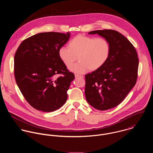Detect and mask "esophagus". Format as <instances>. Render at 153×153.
Masks as SVG:
<instances>
[{
  "label": "esophagus",
  "instance_id": "1",
  "mask_svg": "<svg viewBox=\"0 0 153 153\" xmlns=\"http://www.w3.org/2000/svg\"><path fill=\"white\" fill-rule=\"evenodd\" d=\"M75 78H83L84 77L82 75H78V74H75Z\"/></svg>",
  "mask_w": 153,
  "mask_h": 153
}]
</instances>
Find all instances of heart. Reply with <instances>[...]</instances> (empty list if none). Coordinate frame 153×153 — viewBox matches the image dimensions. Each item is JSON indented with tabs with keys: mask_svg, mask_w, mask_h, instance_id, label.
I'll return each instance as SVG.
<instances>
[{
	"mask_svg": "<svg viewBox=\"0 0 153 153\" xmlns=\"http://www.w3.org/2000/svg\"><path fill=\"white\" fill-rule=\"evenodd\" d=\"M109 41L103 37H92L78 35L69 42V48L62 46L58 50L61 61L66 66L71 65L78 55V62L69 68L75 74H84L96 70L103 65L110 53Z\"/></svg>",
	"mask_w": 153,
	"mask_h": 153,
	"instance_id": "heart-1",
	"label": "heart"
}]
</instances>
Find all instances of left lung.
<instances>
[{
	"instance_id": "left-lung-1",
	"label": "left lung",
	"mask_w": 153,
	"mask_h": 153,
	"mask_svg": "<svg viewBox=\"0 0 153 153\" xmlns=\"http://www.w3.org/2000/svg\"><path fill=\"white\" fill-rule=\"evenodd\" d=\"M88 33L106 38L111 51L103 65L85 75V97L95 109H111L118 105L135 85L139 64L137 53L132 44L116 30H97Z\"/></svg>"
}]
</instances>
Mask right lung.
<instances>
[{"label":"right lung","mask_w":153,"mask_h":153,"mask_svg":"<svg viewBox=\"0 0 153 153\" xmlns=\"http://www.w3.org/2000/svg\"><path fill=\"white\" fill-rule=\"evenodd\" d=\"M69 37V32L39 33L25 39L16 52L15 80L25 100L35 109L54 111L67 100V91L75 75L61 61L58 50Z\"/></svg>","instance_id":"1"}]
</instances>
